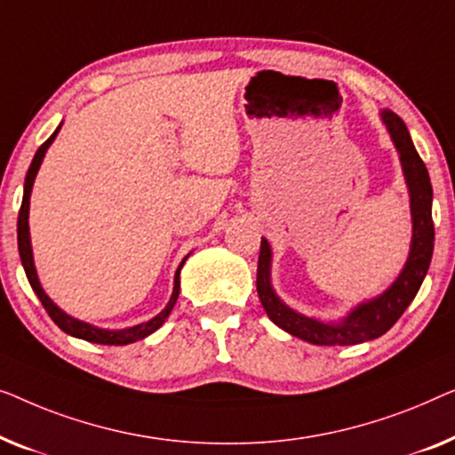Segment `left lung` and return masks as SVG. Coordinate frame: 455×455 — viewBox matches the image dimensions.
<instances>
[{"mask_svg": "<svg viewBox=\"0 0 455 455\" xmlns=\"http://www.w3.org/2000/svg\"><path fill=\"white\" fill-rule=\"evenodd\" d=\"M381 119L386 124L392 142L400 155L402 171L411 194V214H412V241L411 253L400 276L394 280L387 291H383L379 297L364 300L356 305L347 317L340 322H319V319L307 317L303 313H297L284 305L276 291L272 289L270 267H272V249L270 243L261 239L259 259H258V294L261 305L278 328H283L289 334L300 338V340L319 344V347H350V344H361L367 340H375L386 334L392 325L402 317L406 307L417 297L422 280L427 276L428 264L433 258V188L428 171L422 158L414 148L411 133L404 121L389 108H383Z\"/></svg>", "mask_w": 455, "mask_h": 455, "instance_id": "left-lung-1", "label": "left lung"}]
</instances>
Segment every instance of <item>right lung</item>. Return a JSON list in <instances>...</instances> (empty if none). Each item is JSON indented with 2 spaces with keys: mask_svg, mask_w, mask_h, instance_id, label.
Wrapping results in <instances>:
<instances>
[{
  "mask_svg": "<svg viewBox=\"0 0 455 455\" xmlns=\"http://www.w3.org/2000/svg\"><path fill=\"white\" fill-rule=\"evenodd\" d=\"M61 130V124L57 130L51 133V138L44 142L41 148L36 150V155L33 158V163L28 166V172H27V179H24V196H22V206H20V212H18V251H20V259H22V266H24V272H27V278L30 286H33V291L36 292L38 300H41L44 309H47L49 317L53 319V322L60 325V328L66 331V334L74 336V338H82V340L86 342H92V344H108V347H124V344H132V342H138L142 340V338L150 336L152 331H156L161 325L164 323V319L169 317V313L172 311V307H175L177 299H179V272H181V267L185 264V258L181 264H179L177 272H175V286H172V294H171V300L166 303L164 309L158 313L156 317L148 319V322L144 323H138V325H132V328H125V330H102L97 328V325H91L86 322H80V319H76L72 315H68L66 311H61L60 307H57L53 300L49 299V294L43 291L41 283H38V276H36V267H35V259H33V247H30V233H28V208H30V191H33V183H35V177L38 172V166H41L43 158H44V152L51 144H53V140L57 136V132Z\"/></svg>",
  "mask_w": 455,
  "mask_h": 455,
  "instance_id": "right-lung-1",
  "label": "right lung"
}]
</instances>
